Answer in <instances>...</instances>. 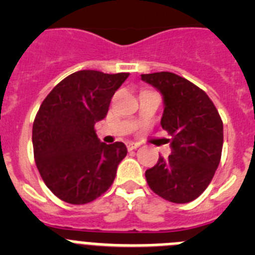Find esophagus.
Here are the masks:
<instances>
[{
    "label": "esophagus",
    "instance_id": "34e87169",
    "mask_svg": "<svg viewBox=\"0 0 255 255\" xmlns=\"http://www.w3.org/2000/svg\"><path fill=\"white\" fill-rule=\"evenodd\" d=\"M139 147H140V144L139 143H134V141H129V143H128V149L129 150L138 149Z\"/></svg>",
    "mask_w": 255,
    "mask_h": 255
}]
</instances>
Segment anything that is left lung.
<instances>
[{
    "label": "left lung",
    "instance_id": "8db88e82",
    "mask_svg": "<svg viewBox=\"0 0 255 255\" xmlns=\"http://www.w3.org/2000/svg\"><path fill=\"white\" fill-rule=\"evenodd\" d=\"M163 98L162 129L171 135V154L145 171L149 188L172 203H189L209 185L220 164L224 124L206 92L168 71L141 74Z\"/></svg>",
    "mask_w": 255,
    "mask_h": 255
}]
</instances>
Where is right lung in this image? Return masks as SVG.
<instances>
[{"instance_id": "obj_1", "label": "right lung", "mask_w": 255, "mask_h": 255, "mask_svg": "<svg viewBox=\"0 0 255 255\" xmlns=\"http://www.w3.org/2000/svg\"><path fill=\"white\" fill-rule=\"evenodd\" d=\"M129 73L80 70L58 83L33 124V149L47 188L70 204H85L108 190L128 149L106 144L94 125L107 116L115 92Z\"/></svg>"}]
</instances>
